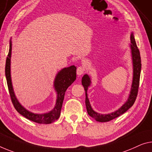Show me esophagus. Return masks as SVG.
Instances as JSON below:
<instances>
[{"mask_svg": "<svg viewBox=\"0 0 152 152\" xmlns=\"http://www.w3.org/2000/svg\"><path fill=\"white\" fill-rule=\"evenodd\" d=\"M84 72H85V69H84V67L82 66H79L77 69V74L78 75H83L84 73Z\"/></svg>", "mask_w": 152, "mask_h": 152, "instance_id": "esophagus-1", "label": "esophagus"}]
</instances>
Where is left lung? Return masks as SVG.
<instances>
[{
	"mask_svg": "<svg viewBox=\"0 0 152 152\" xmlns=\"http://www.w3.org/2000/svg\"><path fill=\"white\" fill-rule=\"evenodd\" d=\"M130 47H131V52H132V63H133V80L132 84L131 87V91L130 94L128 97V99L126 103L124 105L120 107L118 110L115 112L109 113V114H100L95 112L93 110L90 104L89 100L88 98L87 90L88 86L90 85V78L88 75H84L81 80V83L84 88L86 92V109L88 115L92 117L98 122H106L111 121L113 119L118 118L123 113H124L126 111H128L130 107H131L133 104L134 103L136 100L137 94H138L139 86V81H140V75H141V56H140V52L138 48H137L136 41L134 38V35L132 33L130 35Z\"/></svg>",
	"mask_w": 152,
	"mask_h": 152,
	"instance_id": "8db88e82",
	"label": "left lung"
}]
</instances>
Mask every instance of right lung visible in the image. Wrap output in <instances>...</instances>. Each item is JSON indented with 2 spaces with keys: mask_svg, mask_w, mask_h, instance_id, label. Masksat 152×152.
I'll list each match as a JSON object with an SVG mask.
<instances>
[{
  "mask_svg": "<svg viewBox=\"0 0 152 152\" xmlns=\"http://www.w3.org/2000/svg\"><path fill=\"white\" fill-rule=\"evenodd\" d=\"M11 41H10L9 45V51L7 57L5 64V75L7 79V83L9 89V92L10 94L11 102L14 107L18 113L25 117L28 120H31L39 124H48L54 122L59 118L60 115L63 100H64L65 92L70 86L73 83L76 79V70L77 68L75 66H71L67 68L62 69L59 73L57 74L54 81V88L57 92V100L56 104L53 110L48 113L44 114H35L30 112L24 108L16 99L15 94H14L12 83L11 79Z\"/></svg>",
  "mask_w": 152,
  "mask_h": 152,
  "instance_id": "obj_1",
  "label": "right lung"
}]
</instances>
